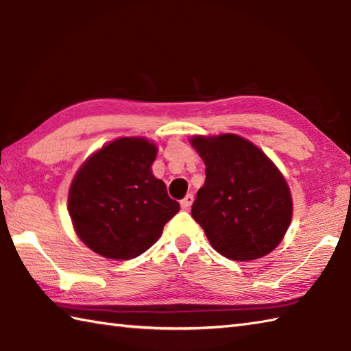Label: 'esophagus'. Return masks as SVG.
Segmentation results:
<instances>
[{
	"mask_svg": "<svg viewBox=\"0 0 351 351\" xmlns=\"http://www.w3.org/2000/svg\"><path fill=\"white\" fill-rule=\"evenodd\" d=\"M192 202H193V195H192V193H188V195H186V197L180 201V206H182V208L188 210V208L192 206Z\"/></svg>",
	"mask_w": 351,
	"mask_h": 351,
	"instance_id": "obj_1",
	"label": "esophagus"
}]
</instances>
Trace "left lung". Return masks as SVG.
Returning <instances> with one entry per match:
<instances>
[{
	"mask_svg": "<svg viewBox=\"0 0 351 351\" xmlns=\"http://www.w3.org/2000/svg\"><path fill=\"white\" fill-rule=\"evenodd\" d=\"M206 163V182L192 217L217 252L236 261L256 260L281 243L293 202L282 174L252 143L232 134L193 136Z\"/></svg>",
	"mask_w": 351,
	"mask_h": 351,
	"instance_id": "1",
	"label": "left lung"
}]
</instances>
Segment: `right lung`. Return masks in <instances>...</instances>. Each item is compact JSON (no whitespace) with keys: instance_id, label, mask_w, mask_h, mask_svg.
Returning <instances> with one entry per match:
<instances>
[{"instance_id":"obj_1","label":"right lung","mask_w":351,"mask_h":351,"mask_svg":"<svg viewBox=\"0 0 351 351\" xmlns=\"http://www.w3.org/2000/svg\"><path fill=\"white\" fill-rule=\"evenodd\" d=\"M158 149L144 138H120L95 153L69 191V213L77 236L96 254L130 260L162 234L180 204L152 174Z\"/></svg>"}]
</instances>
